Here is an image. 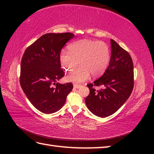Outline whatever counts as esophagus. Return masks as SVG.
I'll list each match as a JSON object with an SVG mask.
<instances>
[{
  "label": "esophagus",
  "instance_id": "1",
  "mask_svg": "<svg viewBox=\"0 0 154 154\" xmlns=\"http://www.w3.org/2000/svg\"><path fill=\"white\" fill-rule=\"evenodd\" d=\"M73 87H74V88H75V89H79V88L81 87V85H78V84H74Z\"/></svg>",
  "mask_w": 154,
  "mask_h": 154
}]
</instances>
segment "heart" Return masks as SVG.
<instances>
[{
	"instance_id": "obj_1",
	"label": "heart",
	"mask_w": 154,
	"mask_h": 154,
	"mask_svg": "<svg viewBox=\"0 0 154 154\" xmlns=\"http://www.w3.org/2000/svg\"><path fill=\"white\" fill-rule=\"evenodd\" d=\"M69 52L63 51L60 54V62L66 71H71L77 66L80 67L66 77L72 83H82L90 77L103 74L109 64L110 54L109 47L103 42L81 40L71 44Z\"/></svg>"
}]
</instances>
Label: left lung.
<instances>
[{
  "label": "left lung",
  "instance_id": "1",
  "mask_svg": "<svg viewBox=\"0 0 154 154\" xmlns=\"http://www.w3.org/2000/svg\"><path fill=\"white\" fill-rule=\"evenodd\" d=\"M111 56L109 67L99 79L87 84L90 93L85 103L91 112L99 117L112 115L125 103L134 87V65L129 53L110 40ZM93 86H103L96 91Z\"/></svg>",
  "mask_w": 154,
  "mask_h": 154
}]
</instances>
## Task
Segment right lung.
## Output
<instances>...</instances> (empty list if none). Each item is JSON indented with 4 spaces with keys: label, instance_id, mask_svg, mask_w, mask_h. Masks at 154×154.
<instances>
[{
    "label": "right lung",
    "instance_id": "right-lung-1",
    "mask_svg": "<svg viewBox=\"0 0 154 154\" xmlns=\"http://www.w3.org/2000/svg\"><path fill=\"white\" fill-rule=\"evenodd\" d=\"M74 36L70 32L45 34L23 55L20 83L28 100L42 112L51 114L61 109L73 89L71 83H55L65 75L61 69V49ZM52 84L56 85L55 88Z\"/></svg>",
    "mask_w": 154,
    "mask_h": 154
}]
</instances>
